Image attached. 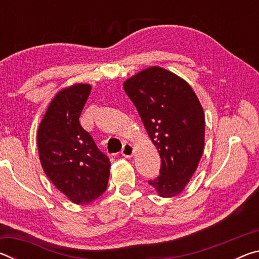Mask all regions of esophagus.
Masks as SVG:
<instances>
[{"instance_id": "esophagus-1", "label": "esophagus", "mask_w": 259, "mask_h": 259, "mask_svg": "<svg viewBox=\"0 0 259 259\" xmlns=\"http://www.w3.org/2000/svg\"><path fill=\"white\" fill-rule=\"evenodd\" d=\"M134 152H135L134 146L131 145V144H124L123 148H122L121 151V154L124 157H126V159H130V157L134 155Z\"/></svg>"}]
</instances>
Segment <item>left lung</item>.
<instances>
[{
  "mask_svg": "<svg viewBox=\"0 0 259 259\" xmlns=\"http://www.w3.org/2000/svg\"><path fill=\"white\" fill-rule=\"evenodd\" d=\"M124 91L161 157L160 175L148 184L163 198L178 195L195 172L204 146V114L186 81L161 67L144 69Z\"/></svg>",
  "mask_w": 259,
  "mask_h": 259,
  "instance_id": "obj_1",
  "label": "left lung"
}]
</instances>
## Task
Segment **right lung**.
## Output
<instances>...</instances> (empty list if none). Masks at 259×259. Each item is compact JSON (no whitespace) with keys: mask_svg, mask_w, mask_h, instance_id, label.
Returning <instances> with one entry per match:
<instances>
[{"mask_svg":"<svg viewBox=\"0 0 259 259\" xmlns=\"http://www.w3.org/2000/svg\"><path fill=\"white\" fill-rule=\"evenodd\" d=\"M90 91L91 87L82 83L59 91L37 131L43 170L54 185L76 204L93 202L106 191L111 166L108 156L78 120Z\"/></svg>","mask_w":259,"mask_h":259,"instance_id":"obj_1","label":"right lung"}]
</instances>
